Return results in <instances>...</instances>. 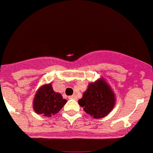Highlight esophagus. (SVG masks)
Listing matches in <instances>:
<instances>
[{"mask_svg":"<svg viewBox=\"0 0 153 153\" xmlns=\"http://www.w3.org/2000/svg\"><path fill=\"white\" fill-rule=\"evenodd\" d=\"M69 99H70V100H77V97L76 95H72L69 97Z\"/></svg>","mask_w":153,"mask_h":153,"instance_id":"1","label":"esophagus"}]
</instances>
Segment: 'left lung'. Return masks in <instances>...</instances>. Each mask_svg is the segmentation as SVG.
Wrapping results in <instances>:
<instances>
[{"label":"left lung","instance_id":"left-lung-1","mask_svg":"<svg viewBox=\"0 0 153 153\" xmlns=\"http://www.w3.org/2000/svg\"><path fill=\"white\" fill-rule=\"evenodd\" d=\"M115 93L103 78L90 83L83 97L79 100V106L94 119L107 116L115 106Z\"/></svg>","mask_w":153,"mask_h":153}]
</instances>
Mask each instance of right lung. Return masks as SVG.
<instances>
[{"label":"right lung","mask_w":153,"mask_h":153,"mask_svg":"<svg viewBox=\"0 0 153 153\" xmlns=\"http://www.w3.org/2000/svg\"><path fill=\"white\" fill-rule=\"evenodd\" d=\"M67 100L59 93L53 90L52 84L43 85L38 89L33 99L34 111L44 117H51L60 111Z\"/></svg>","instance_id":"add662e5"}]
</instances>
